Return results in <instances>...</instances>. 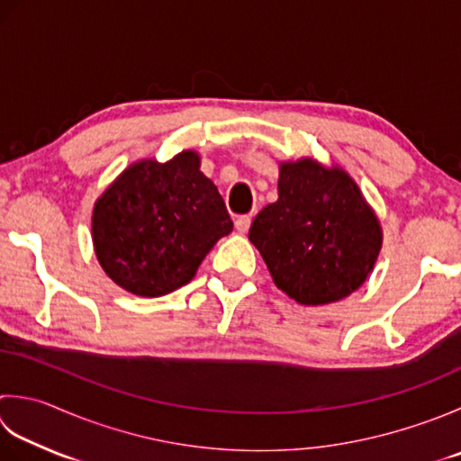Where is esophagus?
<instances>
[{"mask_svg":"<svg viewBox=\"0 0 461 461\" xmlns=\"http://www.w3.org/2000/svg\"><path fill=\"white\" fill-rule=\"evenodd\" d=\"M249 225H251V218H249V215H240V218L236 220V230H238L240 233H248Z\"/></svg>","mask_w":461,"mask_h":461,"instance_id":"34e87169","label":"esophagus"}]
</instances>
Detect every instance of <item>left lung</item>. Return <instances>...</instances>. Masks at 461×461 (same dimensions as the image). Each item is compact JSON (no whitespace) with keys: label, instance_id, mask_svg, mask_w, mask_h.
I'll use <instances>...</instances> for the list:
<instances>
[{"label":"left lung","instance_id":"1","mask_svg":"<svg viewBox=\"0 0 461 461\" xmlns=\"http://www.w3.org/2000/svg\"><path fill=\"white\" fill-rule=\"evenodd\" d=\"M249 241L279 290L302 305H323L372 274L382 225L348 171L302 158L279 164L277 202L256 215Z\"/></svg>","mask_w":461,"mask_h":461}]
</instances>
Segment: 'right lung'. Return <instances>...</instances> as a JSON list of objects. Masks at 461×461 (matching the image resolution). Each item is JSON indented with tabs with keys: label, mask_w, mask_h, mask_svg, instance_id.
I'll list each match as a JSON object with an SVG mask.
<instances>
[{
	"label": "right lung",
	"mask_w": 461,
	"mask_h": 461,
	"mask_svg": "<svg viewBox=\"0 0 461 461\" xmlns=\"http://www.w3.org/2000/svg\"><path fill=\"white\" fill-rule=\"evenodd\" d=\"M233 230L223 197L187 149L166 164L135 161L94 205L99 266L125 292L159 297L194 279L203 258Z\"/></svg>",
	"instance_id": "obj_1"
}]
</instances>
